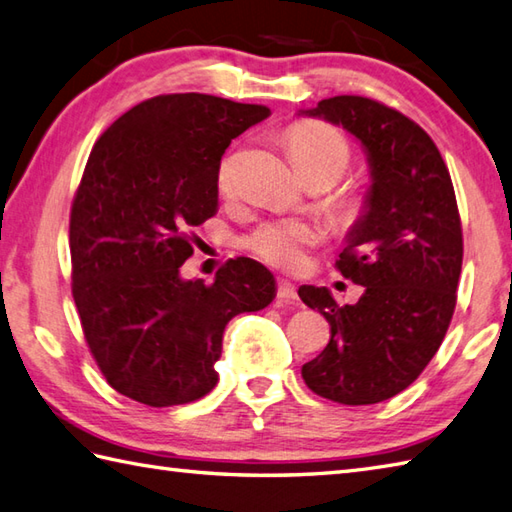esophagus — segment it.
<instances>
[{
	"instance_id": "1",
	"label": "esophagus",
	"mask_w": 512,
	"mask_h": 512,
	"mask_svg": "<svg viewBox=\"0 0 512 512\" xmlns=\"http://www.w3.org/2000/svg\"><path fill=\"white\" fill-rule=\"evenodd\" d=\"M277 299H279L281 303H286V306H295L297 299H299L295 286H292L290 281H286V279H279V284H277Z\"/></svg>"
}]
</instances>
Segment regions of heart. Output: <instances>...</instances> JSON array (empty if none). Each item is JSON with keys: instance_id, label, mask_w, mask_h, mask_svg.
Masks as SVG:
<instances>
[{"instance_id": "heart-1", "label": "heart", "mask_w": 512, "mask_h": 512, "mask_svg": "<svg viewBox=\"0 0 512 512\" xmlns=\"http://www.w3.org/2000/svg\"><path fill=\"white\" fill-rule=\"evenodd\" d=\"M286 145L290 158L295 162L303 180H323L334 184L347 171L352 162V147L347 138L325 123L303 121L292 125L286 132ZM237 154H226L217 167V189L222 195H233L237 189ZM339 215L343 220H354L361 215L363 202L358 198H343L339 204ZM321 239V228L306 220L281 217L259 224L253 233H248L244 246L248 253L262 262L277 268H295L303 262L306 250Z\"/></svg>"}]
</instances>
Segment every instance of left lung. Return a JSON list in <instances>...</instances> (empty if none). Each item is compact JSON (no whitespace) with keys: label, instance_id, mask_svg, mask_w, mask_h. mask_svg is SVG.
<instances>
[{"label":"left lung","instance_id":"left-lung-1","mask_svg":"<svg viewBox=\"0 0 512 512\" xmlns=\"http://www.w3.org/2000/svg\"><path fill=\"white\" fill-rule=\"evenodd\" d=\"M301 114L347 129L372 178L336 259L365 292L354 306H339L328 288H299L301 301L330 323V343L301 376L328 400L374 405L407 389L449 330L464 253L453 182L429 134L383 103L332 96Z\"/></svg>","mask_w":512,"mask_h":512}]
</instances>
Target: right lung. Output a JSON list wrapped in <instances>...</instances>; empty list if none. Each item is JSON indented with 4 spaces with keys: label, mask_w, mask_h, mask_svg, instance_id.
I'll list each match as a JSON object with an SVG mask.
<instances>
[{
    "label": "right lung",
    "mask_w": 512,
    "mask_h": 512,
    "mask_svg": "<svg viewBox=\"0 0 512 512\" xmlns=\"http://www.w3.org/2000/svg\"><path fill=\"white\" fill-rule=\"evenodd\" d=\"M268 114L211 94H162L96 140L70 213L72 297L118 394L149 407L206 396L226 323L275 299V277L248 257L228 259L211 286L180 277L191 228L217 213L226 147Z\"/></svg>",
    "instance_id": "1"
}]
</instances>
